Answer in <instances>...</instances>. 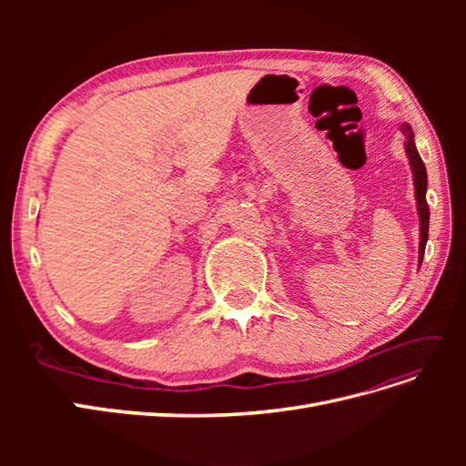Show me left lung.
Here are the masks:
<instances>
[{
    "mask_svg": "<svg viewBox=\"0 0 466 466\" xmlns=\"http://www.w3.org/2000/svg\"><path fill=\"white\" fill-rule=\"evenodd\" d=\"M400 132L404 134V151L408 155V163H410L412 168V177H414V196H416V209H418V218H420V250H418V262L421 266V260H424V250L428 243V229H430V208L426 202V190H428V173H426V165L421 161L420 153L414 144V132L410 128V124H402Z\"/></svg>",
    "mask_w": 466,
    "mask_h": 466,
    "instance_id": "8db88e82",
    "label": "left lung"
}]
</instances>
